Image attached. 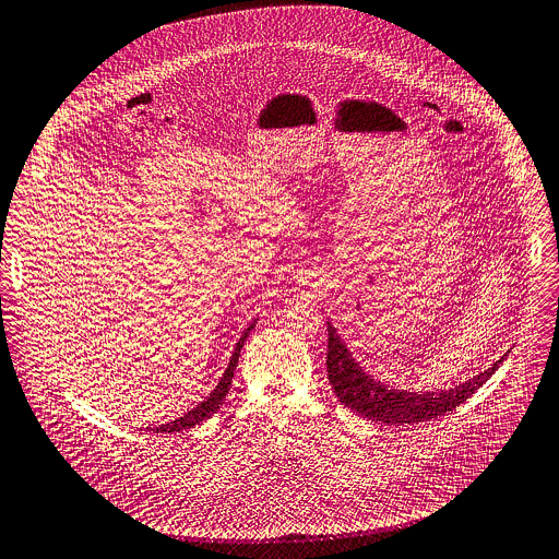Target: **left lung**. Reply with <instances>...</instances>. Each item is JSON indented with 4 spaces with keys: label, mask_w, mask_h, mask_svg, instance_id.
Wrapping results in <instances>:
<instances>
[{
    "label": "left lung",
    "mask_w": 559,
    "mask_h": 559,
    "mask_svg": "<svg viewBox=\"0 0 559 559\" xmlns=\"http://www.w3.org/2000/svg\"><path fill=\"white\" fill-rule=\"evenodd\" d=\"M501 361L503 357L495 361L488 370L450 390H394L372 379L357 361H354L347 345L336 334V328L328 323V379L332 383L336 399L352 413H359L366 419L381 421L388 426H413L452 413L456 405H462L495 374Z\"/></svg>",
    "instance_id": "left-lung-1"
}]
</instances>
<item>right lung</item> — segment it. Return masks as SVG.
Here are the masks:
<instances>
[{"label": "right lung", "mask_w": 559, "mask_h": 559, "mask_svg": "<svg viewBox=\"0 0 559 559\" xmlns=\"http://www.w3.org/2000/svg\"><path fill=\"white\" fill-rule=\"evenodd\" d=\"M257 323V321H253ZM253 323L242 332V336L238 338V343H236V349H234V354H231V359H229V366H227V370H225V374H223V379L218 381V385H216V390L205 399V401H200L193 411H189L185 417H178V419H174V421H169V424H165V426H158V428H154L156 432H178V430H187V428H193L195 424H200V421H205V419H210L221 405H223V401H225V396H227V392H229V385H231V377H234V370H236V364H238V357H240V349H242V345H245V338L249 336V332H251V328H253Z\"/></svg>", "instance_id": "right-lung-1"}]
</instances>
